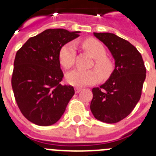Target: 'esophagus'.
Returning <instances> with one entry per match:
<instances>
[{"label":"esophagus","mask_w":156,"mask_h":156,"mask_svg":"<svg viewBox=\"0 0 156 156\" xmlns=\"http://www.w3.org/2000/svg\"><path fill=\"white\" fill-rule=\"evenodd\" d=\"M82 90V88L80 87H76L75 88V93H78L80 92V90Z\"/></svg>","instance_id":"1"}]
</instances>
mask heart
<instances>
[{
  "mask_svg": "<svg viewBox=\"0 0 156 156\" xmlns=\"http://www.w3.org/2000/svg\"><path fill=\"white\" fill-rule=\"evenodd\" d=\"M83 47L87 52L95 59V70L101 78H107L112 71L113 65L110 59L106 56V50L104 45L98 40L88 39L83 42ZM76 45L73 42L67 43L61 48L59 52V60L65 69L73 66L75 60ZM94 70L73 69L66 74V81L70 85L83 87L95 84L99 80V76Z\"/></svg>",
  "mask_w": 156,
  "mask_h": 156,
  "instance_id": "1",
  "label": "heart"
}]
</instances>
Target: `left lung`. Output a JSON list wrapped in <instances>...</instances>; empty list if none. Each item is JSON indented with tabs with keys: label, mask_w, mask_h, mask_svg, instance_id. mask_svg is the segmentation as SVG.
Segmentation results:
<instances>
[{
	"label": "left lung",
	"mask_w": 156,
	"mask_h": 156,
	"mask_svg": "<svg viewBox=\"0 0 156 156\" xmlns=\"http://www.w3.org/2000/svg\"><path fill=\"white\" fill-rule=\"evenodd\" d=\"M115 61L108 79L92 89L90 111L97 120L112 124L126 118L140 100L146 68L142 55L127 40L112 33H93Z\"/></svg>",
	"instance_id": "left-lung-1"
}]
</instances>
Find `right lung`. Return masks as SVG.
Wrapping results in <instances>:
<instances>
[{
	"label": "right lung",
	"instance_id": "obj_1",
	"mask_svg": "<svg viewBox=\"0 0 156 156\" xmlns=\"http://www.w3.org/2000/svg\"><path fill=\"white\" fill-rule=\"evenodd\" d=\"M80 31L48 29L30 38L16 53L12 88L23 116L40 126L61 119L74 89L60 83L63 78L59 52Z\"/></svg>",
	"mask_w": 156,
	"mask_h": 156
}]
</instances>
